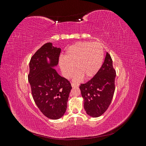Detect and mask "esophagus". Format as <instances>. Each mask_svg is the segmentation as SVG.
<instances>
[{
    "mask_svg": "<svg viewBox=\"0 0 146 146\" xmlns=\"http://www.w3.org/2000/svg\"><path fill=\"white\" fill-rule=\"evenodd\" d=\"M71 85H72V87H76V86H78V84L76 83H74V82H72Z\"/></svg>",
    "mask_w": 146,
    "mask_h": 146,
    "instance_id": "1",
    "label": "esophagus"
}]
</instances>
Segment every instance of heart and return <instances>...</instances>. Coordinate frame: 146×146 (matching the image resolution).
I'll list each match as a JSON object with an SVG mask.
<instances>
[{
	"instance_id": "obj_1",
	"label": "heart",
	"mask_w": 146,
	"mask_h": 146,
	"mask_svg": "<svg viewBox=\"0 0 146 146\" xmlns=\"http://www.w3.org/2000/svg\"><path fill=\"white\" fill-rule=\"evenodd\" d=\"M104 52L99 42H79L70 46L60 61V66L63 76L66 78L78 72L75 80H79L84 77L90 79L98 73L103 63Z\"/></svg>"
}]
</instances>
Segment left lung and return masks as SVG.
<instances>
[{
  "label": "left lung",
  "mask_w": 146,
  "mask_h": 146,
  "mask_svg": "<svg viewBox=\"0 0 146 146\" xmlns=\"http://www.w3.org/2000/svg\"><path fill=\"white\" fill-rule=\"evenodd\" d=\"M116 75L111 57L107 52L98 73L79 87L84 99V108L88 115L99 117L108 109L115 91Z\"/></svg>",
  "instance_id": "obj_1"
}]
</instances>
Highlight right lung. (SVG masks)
<instances>
[{"instance_id": "right-lung-1", "label": "right lung", "mask_w": 146, "mask_h": 146, "mask_svg": "<svg viewBox=\"0 0 146 146\" xmlns=\"http://www.w3.org/2000/svg\"><path fill=\"white\" fill-rule=\"evenodd\" d=\"M60 52V48L46 43L35 52L29 63L28 80L33 100L44 115L51 119L63 116L72 89L70 82L54 68L58 63ZM47 58L50 59L49 64Z\"/></svg>"}]
</instances>
